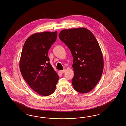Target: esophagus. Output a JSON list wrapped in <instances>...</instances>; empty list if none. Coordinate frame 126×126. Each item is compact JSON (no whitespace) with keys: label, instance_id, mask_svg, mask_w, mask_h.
<instances>
[{"label":"esophagus","instance_id":"obj_1","mask_svg":"<svg viewBox=\"0 0 126 126\" xmlns=\"http://www.w3.org/2000/svg\"><path fill=\"white\" fill-rule=\"evenodd\" d=\"M65 72V70H62V71H60V73H63Z\"/></svg>","mask_w":126,"mask_h":126}]
</instances>
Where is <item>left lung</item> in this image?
<instances>
[{
    "label": "left lung",
    "mask_w": 126,
    "mask_h": 126,
    "mask_svg": "<svg viewBox=\"0 0 126 126\" xmlns=\"http://www.w3.org/2000/svg\"><path fill=\"white\" fill-rule=\"evenodd\" d=\"M59 38L68 47L73 58L72 84L80 93L91 91L103 70V55L94 34L84 28L63 30Z\"/></svg>",
    "instance_id": "left-lung-1"
}]
</instances>
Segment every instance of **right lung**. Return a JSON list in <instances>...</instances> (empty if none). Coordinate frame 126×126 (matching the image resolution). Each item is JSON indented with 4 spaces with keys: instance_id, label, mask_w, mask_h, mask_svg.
Here are the masks:
<instances>
[{
    "instance_id": "obj_1",
    "label": "right lung",
    "mask_w": 126,
    "mask_h": 126,
    "mask_svg": "<svg viewBox=\"0 0 126 126\" xmlns=\"http://www.w3.org/2000/svg\"><path fill=\"white\" fill-rule=\"evenodd\" d=\"M57 35V31L36 33L27 39L23 47L19 62L21 73L31 88L40 95L53 93L59 80L47 56Z\"/></svg>"
}]
</instances>
